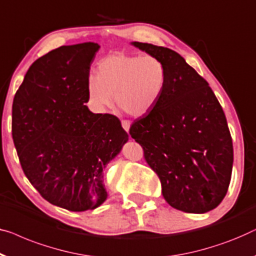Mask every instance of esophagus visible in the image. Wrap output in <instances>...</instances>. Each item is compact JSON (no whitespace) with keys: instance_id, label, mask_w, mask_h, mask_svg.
I'll return each instance as SVG.
<instances>
[{"instance_id":"34e87169","label":"esophagus","mask_w":256,"mask_h":256,"mask_svg":"<svg viewBox=\"0 0 256 256\" xmlns=\"http://www.w3.org/2000/svg\"><path fill=\"white\" fill-rule=\"evenodd\" d=\"M121 124H122V128L124 129L126 132H129V128H130V122H129L128 120H122L121 121Z\"/></svg>"}]
</instances>
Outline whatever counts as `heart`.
I'll return each instance as SVG.
<instances>
[{"label": "heart", "instance_id": "heart-1", "mask_svg": "<svg viewBox=\"0 0 256 256\" xmlns=\"http://www.w3.org/2000/svg\"><path fill=\"white\" fill-rule=\"evenodd\" d=\"M166 85V68L154 55H129L116 52L102 58L97 76L86 80L88 97L97 110L112 104L128 116L138 118L157 105Z\"/></svg>", "mask_w": 256, "mask_h": 256}]
</instances>
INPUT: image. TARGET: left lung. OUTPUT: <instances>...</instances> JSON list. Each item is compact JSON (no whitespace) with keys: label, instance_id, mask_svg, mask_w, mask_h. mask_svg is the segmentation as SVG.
<instances>
[{"label":"left lung","instance_id":"left-lung-1","mask_svg":"<svg viewBox=\"0 0 256 256\" xmlns=\"http://www.w3.org/2000/svg\"><path fill=\"white\" fill-rule=\"evenodd\" d=\"M157 56L166 85L149 113L134 120L129 134L144 151L170 206L190 214L216 208L226 195L233 146L226 118L206 80L170 48L132 42Z\"/></svg>","mask_w":256,"mask_h":256}]
</instances>
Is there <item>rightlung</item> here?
<instances>
[{
    "instance_id": "1",
    "label": "right lung",
    "mask_w": 256,
    "mask_h": 256,
    "mask_svg": "<svg viewBox=\"0 0 256 256\" xmlns=\"http://www.w3.org/2000/svg\"><path fill=\"white\" fill-rule=\"evenodd\" d=\"M98 50L84 42L39 58L12 102V138L25 176L46 201L69 211L105 201L102 170L128 140L116 116L84 105Z\"/></svg>"
}]
</instances>
